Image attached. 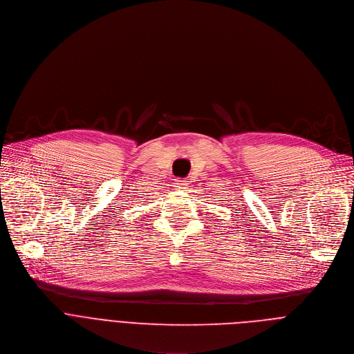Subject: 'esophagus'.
<instances>
[{
  "label": "esophagus",
  "mask_w": 354,
  "mask_h": 354,
  "mask_svg": "<svg viewBox=\"0 0 354 354\" xmlns=\"http://www.w3.org/2000/svg\"><path fill=\"white\" fill-rule=\"evenodd\" d=\"M174 187H176L177 189H180V191H187V188H188V183H187L185 180H177Z\"/></svg>",
  "instance_id": "obj_1"
}]
</instances>
